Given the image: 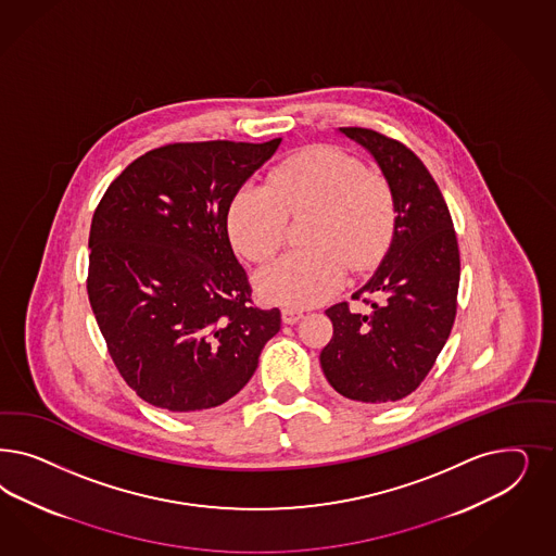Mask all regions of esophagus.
Wrapping results in <instances>:
<instances>
[{
    "label": "esophagus",
    "mask_w": 556,
    "mask_h": 556,
    "mask_svg": "<svg viewBox=\"0 0 556 556\" xmlns=\"http://www.w3.org/2000/svg\"><path fill=\"white\" fill-rule=\"evenodd\" d=\"M301 319H303V311L301 308H292V306L282 308V321L288 323V325H294V323H299Z\"/></svg>",
    "instance_id": "34e87169"
}]
</instances>
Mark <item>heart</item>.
Instances as JSON below:
<instances>
[{
    "mask_svg": "<svg viewBox=\"0 0 556 556\" xmlns=\"http://www.w3.org/2000/svg\"><path fill=\"white\" fill-rule=\"evenodd\" d=\"M313 213L306 250L290 251L260 271L262 294L278 305L311 306L343 285L348 268L364 271L387 250L394 200L384 179L338 147H311L269 172L266 186L237 190L227 229L235 250L268 262L285 245L288 215Z\"/></svg>",
    "mask_w": 556,
    "mask_h": 556,
    "instance_id": "heart-1",
    "label": "heart"
}]
</instances>
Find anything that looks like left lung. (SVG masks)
Returning a JSON list of instances; mask_svg holds the SVG:
<instances>
[{
	"instance_id": "8db88e82",
	"label": "left lung",
	"mask_w": 556,
	"mask_h": 556,
	"mask_svg": "<svg viewBox=\"0 0 556 556\" xmlns=\"http://www.w3.org/2000/svg\"><path fill=\"white\" fill-rule=\"evenodd\" d=\"M341 135L378 163L394 200L391 245L362 294L370 311L348 303L329 306L333 338L323 348L327 382L345 399L366 405L412 394L442 352L456 317L460 253L446 200L428 167L405 144L370 128L348 126Z\"/></svg>"
}]
</instances>
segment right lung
<instances>
[{
	"label": "right lung",
	"mask_w": 556,
	"mask_h": 556,
	"mask_svg": "<svg viewBox=\"0 0 556 556\" xmlns=\"http://www.w3.org/2000/svg\"><path fill=\"white\" fill-rule=\"evenodd\" d=\"M268 143H174L108 186L90 229L88 296L126 384L172 413L213 409L253 377L280 311L251 303L227 213L276 153Z\"/></svg>",
	"instance_id": "right-lung-1"
}]
</instances>
